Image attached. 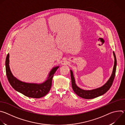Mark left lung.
<instances>
[{"label":"left lung","mask_w":125,"mask_h":125,"mask_svg":"<svg viewBox=\"0 0 125 125\" xmlns=\"http://www.w3.org/2000/svg\"><path fill=\"white\" fill-rule=\"evenodd\" d=\"M113 55L114 56L115 61H114V67L113 69L112 74L111 75V76L108 80V81L107 82V83L105 84H104L103 86H102L100 87L94 89V90H93L87 91V90H82V89L80 88L76 85L72 71L70 70L71 81H72V86L74 92L76 94H77L80 97L84 99H93L104 94L109 90L110 88L112 85L113 82L115 78L116 66H117L116 57L114 52H113Z\"/></svg>","instance_id":"left-lung-1"}]
</instances>
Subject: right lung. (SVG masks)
I'll return each instance as SVG.
<instances>
[{
	"mask_svg": "<svg viewBox=\"0 0 125 125\" xmlns=\"http://www.w3.org/2000/svg\"><path fill=\"white\" fill-rule=\"evenodd\" d=\"M9 54H8L6 58L5 66L7 79L12 87L24 95L29 97L39 98L47 94L52 85V80L54 73L59 67L53 68L50 72L47 80L42 83H27L23 82L14 77L9 67Z\"/></svg>",
	"mask_w": 125,
	"mask_h": 125,
	"instance_id": "obj_1",
	"label": "right lung"
}]
</instances>
